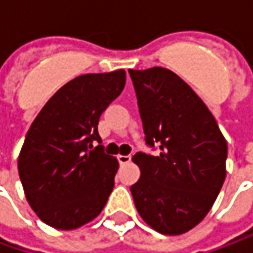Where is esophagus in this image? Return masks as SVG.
<instances>
[{"instance_id":"34e87169","label":"esophagus","mask_w":253,"mask_h":253,"mask_svg":"<svg viewBox=\"0 0 253 253\" xmlns=\"http://www.w3.org/2000/svg\"><path fill=\"white\" fill-rule=\"evenodd\" d=\"M118 162H120L121 165L129 163V162H131V155H120V156H118Z\"/></svg>"}]
</instances>
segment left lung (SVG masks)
Instances as JSON below:
<instances>
[{
  "label": "left lung",
  "mask_w": 253,
  "mask_h": 253,
  "mask_svg": "<svg viewBox=\"0 0 253 253\" xmlns=\"http://www.w3.org/2000/svg\"><path fill=\"white\" fill-rule=\"evenodd\" d=\"M146 143L159 155L138 152L141 177L131 187L141 218L163 235L199 225L217 200L227 174V141L207 105L165 67L129 69Z\"/></svg>",
  "instance_id": "left-lung-1"
}]
</instances>
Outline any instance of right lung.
Returning <instances> with one entry per match:
<instances>
[{"mask_svg":"<svg viewBox=\"0 0 253 253\" xmlns=\"http://www.w3.org/2000/svg\"><path fill=\"white\" fill-rule=\"evenodd\" d=\"M124 69L82 74L54 92L28 129L18 156L25 197L56 229L97 218L114 189L120 163L101 145L98 120L124 90Z\"/></svg>","mask_w":253,"mask_h":253,"instance_id":"add662e5","label":"right lung"}]
</instances>
